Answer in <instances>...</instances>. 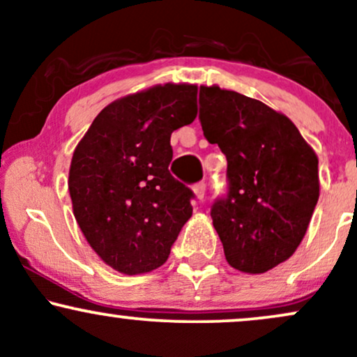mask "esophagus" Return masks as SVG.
<instances>
[{"instance_id":"34e87169","label":"esophagus","mask_w":357,"mask_h":357,"mask_svg":"<svg viewBox=\"0 0 357 357\" xmlns=\"http://www.w3.org/2000/svg\"><path fill=\"white\" fill-rule=\"evenodd\" d=\"M192 191H195L196 198L203 199V198H204V192H206V183H204V181L196 183L195 186H192Z\"/></svg>"}]
</instances>
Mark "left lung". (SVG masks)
<instances>
[{
    "instance_id": "8db88e82",
    "label": "left lung",
    "mask_w": 357,
    "mask_h": 357,
    "mask_svg": "<svg viewBox=\"0 0 357 357\" xmlns=\"http://www.w3.org/2000/svg\"><path fill=\"white\" fill-rule=\"evenodd\" d=\"M199 122L228 162V191L211 206L227 261L267 272L304 238L319 199L317 155L284 114L216 85L199 87Z\"/></svg>"
}]
</instances>
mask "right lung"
<instances>
[{"label":"right lung","instance_id":"1","mask_svg":"<svg viewBox=\"0 0 357 357\" xmlns=\"http://www.w3.org/2000/svg\"><path fill=\"white\" fill-rule=\"evenodd\" d=\"M198 87L155 85L93 119L73 153L68 191L93 252L126 275L161 267L191 218L186 184L169 173L171 134L196 117Z\"/></svg>","mask_w":357,"mask_h":357}]
</instances>
